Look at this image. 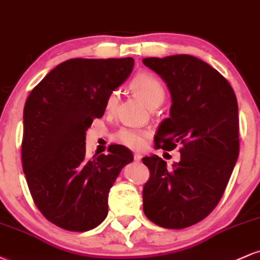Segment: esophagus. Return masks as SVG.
Returning a JSON list of instances; mask_svg holds the SVG:
<instances>
[{
  "label": "esophagus",
  "instance_id": "esophagus-1",
  "mask_svg": "<svg viewBox=\"0 0 260 260\" xmlns=\"http://www.w3.org/2000/svg\"><path fill=\"white\" fill-rule=\"evenodd\" d=\"M142 154H139V153H134L133 154V159H134V161H140L142 160Z\"/></svg>",
  "mask_w": 260,
  "mask_h": 260
}]
</instances>
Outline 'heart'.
I'll return each instance as SVG.
<instances>
[{
    "mask_svg": "<svg viewBox=\"0 0 260 260\" xmlns=\"http://www.w3.org/2000/svg\"><path fill=\"white\" fill-rule=\"evenodd\" d=\"M131 88L137 95L151 109L157 107L165 100V86L159 78L150 73H139L131 82ZM118 91L112 90L109 92L105 100V109L107 112H113L118 105ZM150 136V131L142 128H121L113 136V140L123 147L139 150L145 145L147 138Z\"/></svg>",
    "mask_w": 260,
    "mask_h": 260,
    "instance_id": "heart-1",
    "label": "heart"
}]
</instances>
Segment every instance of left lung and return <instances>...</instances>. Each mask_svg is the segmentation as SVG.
Here are the masks:
<instances>
[{"instance_id":"left-lung-1","label":"left lung","mask_w":260,"mask_h":260,"mask_svg":"<svg viewBox=\"0 0 260 260\" xmlns=\"http://www.w3.org/2000/svg\"><path fill=\"white\" fill-rule=\"evenodd\" d=\"M143 63L166 82L172 96L170 117L161 122L155 149L180 147L172 169L159 156H145L149 180L143 210L165 229L196 225L215 209L240 153L237 99L222 74L189 55L149 57Z\"/></svg>"}]
</instances>
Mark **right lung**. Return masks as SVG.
I'll list each match as a JSON object with an SVG mask.
<instances>
[{"instance_id":"right-lung-1","label":"right lung","mask_w":260,"mask_h":260,"mask_svg":"<svg viewBox=\"0 0 260 260\" xmlns=\"http://www.w3.org/2000/svg\"><path fill=\"white\" fill-rule=\"evenodd\" d=\"M134 59L72 58L32 89L24 106L22 165L40 213L58 228L84 232L107 216V197L132 151L113 145L85 155V134L105 100L129 76Z\"/></svg>"}]
</instances>
